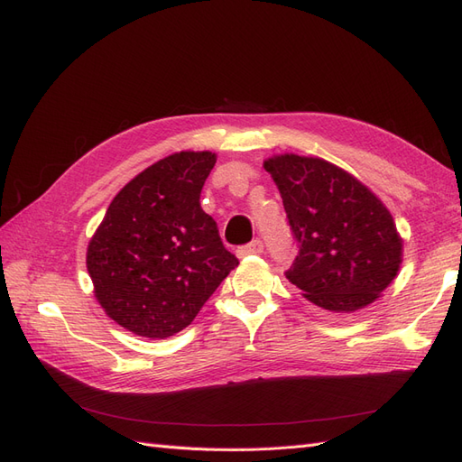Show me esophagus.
<instances>
[{"mask_svg":"<svg viewBox=\"0 0 462 462\" xmlns=\"http://www.w3.org/2000/svg\"><path fill=\"white\" fill-rule=\"evenodd\" d=\"M262 250H263V245H262V241H260V239H256V241H253V243H248L246 246H243V248L239 250V256L262 254Z\"/></svg>","mask_w":462,"mask_h":462,"instance_id":"1","label":"esophagus"}]
</instances>
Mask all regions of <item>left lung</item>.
<instances>
[{"instance_id":"1","label":"left lung","mask_w":462,"mask_h":462,"mask_svg":"<svg viewBox=\"0 0 462 462\" xmlns=\"http://www.w3.org/2000/svg\"><path fill=\"white\" fill-rule=\"evenodd\" d=\"M283 199L299 256L285 273L331 314H355L382 297L402 263V239L385 204L343 167L316 156L263 160Z\"/></svg>"}]
</instances>
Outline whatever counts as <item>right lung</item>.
I'll use <instances>...</instances> for the list:
<instances>
[{
	"label": "right lung",
	"instance_id": "obj_1",
	"mask_svg": "<svg viewBox=\"0 0 462 462\" xmlns=\"http://www.w3.org/2000/svg\"><path fill=\"white\" fill-rule=\"evenodd\" d=\"M216 160L183 150L152 163L116 194L92 235L94 297L134 335L165 339L185 329L239 265L200 206Z\"/></svg>",
	"mask_w": 462,
	"mask_h": 462
}]
</instances>
